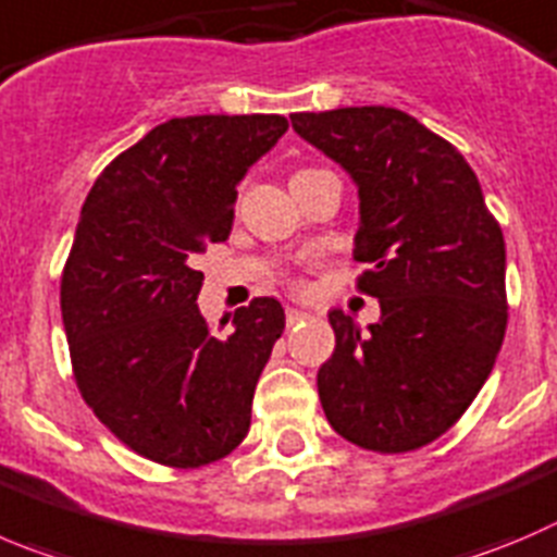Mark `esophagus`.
<instances>
[{"instance_id":"obj_1","label":"esophagus","mask_w":557,"mask_h":557,"mask_svg":"<svg viewBox=\"0 0 557 557\" xmlns=\"http://www.w3.org/2000/svg\"><path fill=\"white\" fill-rule=\"evenodd\" d=\"M304 320H309V314L289 306V309H287V325H298V322H304Z\"/></svg>"}]
</instances>
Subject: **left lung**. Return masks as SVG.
Segmentation results:
<instances>
[{
  "instance_id": "1",
  "label": "left lung",
  "mask_w": 557,
  "mask_h": 557,
  "mask_svg": "<svg viewBox=\"0 0 557 557\" xmlns=\"http://www.w3.org/2000/svg\"><path fill=\"white\" fill-rule=\"evenodd\" d=\"M358 188V287L380 300L361 333L327 314L336 349L317 372L342 437L380 454L416 451L459 421L506 336V243L462 152L388 106L289 116Z\"/></svg>"
}]
</instances>
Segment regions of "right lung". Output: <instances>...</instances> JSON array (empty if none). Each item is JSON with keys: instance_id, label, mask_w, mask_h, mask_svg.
Listing matches in <instances>:
<instances>
[{"instance_id": "right-lung-1", "label": "right lung", "mask_w": 557, "mask_h": 557, "mask_svg": "<svg viewBox=\"0 0 557 557\" xmlns=\"http://www.w3.org/2000/svg\"><path fill=\"white\" fill-rule=\"evenodd\" d=\"M287 128L282 114L174 116L87 194L60 289L73 372L100 423L152 462H215L251 426L284 309L257 298L215 336L194 259L230 237L237 185Z\"/></svg>"}]
</instances>
